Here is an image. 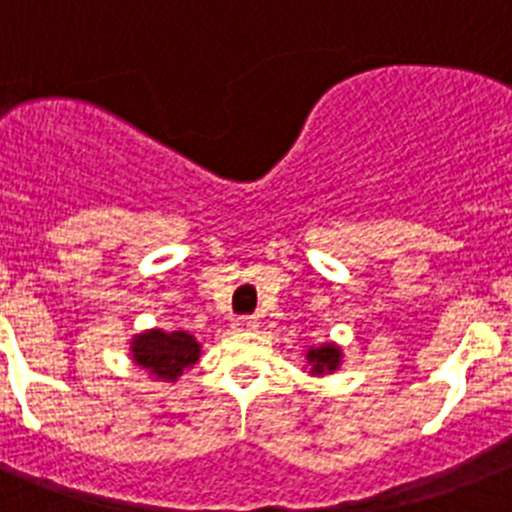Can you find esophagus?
<instances>
[{
    "label": "esophagus",
    "mask_w": 512,
    "mask_h": 512,
    "mask_svg": "<svg viewBox=\"0 0 512 512\" xmlns=\"http://www.w3.org/2000/svg\"><path fill=\"white\" fill-rule=\"evenodd\" d=\"M235 329H256L259 327V322H256V316H240V319H235V324H232Z\"/></svg>",
    "instance_id": "34e87169"
}]
</instances>
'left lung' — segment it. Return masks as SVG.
<instances>
[{"label": "left lung", "instance_id": "obj_1", "mask_svg": "<svg viewBox=\"0 0 512 512\" xmlns=\"http://www.w3.org/2000/svg\"><path fill=\"white\" fill-rule=\"evenodd\" d=\"M306 361L311 366V374L322 377V374H332V371L340 369L342 363V350L332 342H324L319 348H308L306 350Z\"/></svg>", "mask_w": 512, "mask_h": 512}]
</instances>
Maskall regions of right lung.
Instances as JSON below:
<instances>
[{
  "label": "right lung",
  "mask_w": 512,
  "mask_h": 512,
  "mask_svg": "<svg viewBox=\"0 0 512 512\" xmlns=\"http://www.w3.org/2000/svg\"><path fill=\"white\" fill-rule=\"evenodd\" d=\"M130 353H133L135 366L149 371L154 379L177 382V377H183V371H188L201 358V345L183 329L177 332L146 329L133 337Z\"/></svg>",
  "instance_id": "right-lung-1"
}]
</instances>
